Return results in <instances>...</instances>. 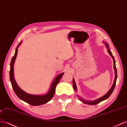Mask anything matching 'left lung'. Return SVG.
<instances>
[{
	"mask_svg": "<svg viewBox=\"0 0 127 127\" xmlns=\"http://www.w3.org/2000/svg\"><path fill=\"white\" fill-rule=\"evenodd\" d=\"M103 43L105 44V45H106V47L107 49V51L109 53V54L111 56V57H112L113 60V62H114V71H115V79H114V83L113 84V85L112 86L111 88L109 90V91L107 92L106 95H103L102 96L99 97V98L95 99V100H92V101H88V100H84L82 97H80L79 96H78V99L82 101V102H83L84 103L87 104V105H96V104L100 103V102L102 101L103 100H105L106 99H108V97L110 96V95H112V92H113L114 89L115 88V84H116V81L117 79V70L116 68V66H115V61L114 59V57L113 56V55L110 51V49L109 48V45L107 44L106 42H105V41H103ZM72 83H73V89L74 90V91H77V86L76 84L75 83V81H74V78H73V80H72Z\"/></svg>",
	"mask_w": 127,
	"mask_h": 127,
	"instance_id": "left-lung-1",
	"label": "left lung"
}]
</instances>
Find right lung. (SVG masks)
Wrapping results in <instances>:
<instances>
[{
    "label": "right lung",
    "mask_w": 127,
    "mask_h": 127,
    "mask_svg": "<svg viewBox=\"0 0 127 127\" xmlns=\"http://www.w3.org/2000/svg\"><path fill=\"white\" fill-rule=\"evenodd\" d=\"M22 42H20L16 48V50L14 56L12 58L10 64V71H9V77H10V81L12 86V88L13 89L14 92L17 95L21 100L30 104L32 106H39L43 105L46 103L53 98L55 93V89L58 82H60L61 78L62 77L64 72L61 73L55 78L53 82H52L51 85L50 87L49 91L43 95H33L27 93L21 89L16 83L14 77V64L15 63V60L17 58L18 54V48L20 46Z\"/></svg>",
    "instance_id": "1"
}]
</instances>
